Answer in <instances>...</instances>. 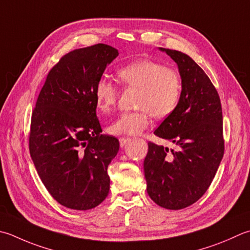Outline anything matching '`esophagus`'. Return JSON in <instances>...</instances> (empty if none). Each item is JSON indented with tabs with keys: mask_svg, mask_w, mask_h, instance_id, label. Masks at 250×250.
<instances>
[{
	"mask_svg": "<svg viewBox=\"0 0 250 250\" xmlns=\"http://www.w3.org/2000/svg\"><path fill=\"white\" fill-rule=\"evenodd\" d=\"M130 141H131L130 138H120V139H119L120 146H121V147H124V146H125V144H128Z\"/></svg>",
	"mask_w": 250,
	"mask_h": 250,
	"instance_id": "34e87169",
	"label": "esophagus"
}]
</instances>
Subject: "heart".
Listing matches in <instances>:
<instances>
[{"label": "heart", "instance_id": "obj_1", "mask_svg": "<svg viewBox=\"0 0 250 250\" xmlns=\"http://www.w3.org/2000/svg\"><path fill=\"white\" fill-rule=\"evenodd\" d=\"M118 80L125 87H136L139 110L125 111L108 126L115 135H136L150 124V115L163 119L178 108L183 92L180 73L163 62L151 60H138L126 63L117 72ZM96 106L103 112L115 108L119 91L114 82L101 78L94 87Z\"/></svg>", "mask_w": 250, "mask_h": 250}]
</instances>
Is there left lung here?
<instances>
[{
	"label": "left lung",
	"instance_id": "left-lung-1",
	"mask_svg": "<svg viewBox=\"0 0 250 250\" xmlns=\"http://www.w3.org/2000/svg\"><path fill=\"white\" fill-rule=\"evenodd\" d=\"M178 63L183 83L181 102L154 134L177 148L148 142L144 173L149 197L158 206L179 210L206 193L224 154L222 107L211 80L182 52L160 48Z\"/></svg>",
	"mask_w": 250,
	"mask_h": 250
}]
</instances>
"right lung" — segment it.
Listing matches in <instances>:
<instances>
[{
  "instance_id": "1",
  "label": "right lung",
  "mask_w": 250,
  "mask_h": 250,
  "mask_svg": "<svg viewBox=\"0 0 250 250\" xmlns=\"http://www.w3.org/2000/svg\"><path fill=\"white\" fill-rule=\"evenodd\" d=\"M107 44L77 48L48 72L32 110L29 150L44 187L62 206L89 210L109 193L119 141L102 134L94 87L118 56Z\"/></svg>"
}]
</instances>
